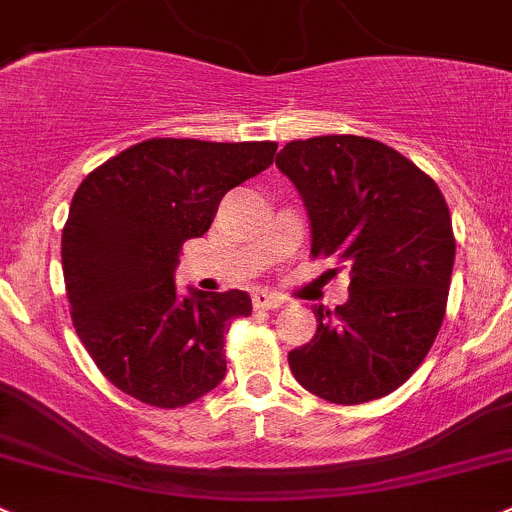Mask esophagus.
Here are the masks:
<instances>
[{"label":"esophagus","instance_id":"esophagus-1","mask_svg":"<svg viewBox=\"0 0 512 512\" xmlns=\"http://www.w3.org/2000/svg\"><path fill=\"white\" fill-rule=\"evenodd\" d=\"M254 308L256 310H276V308H281L283 305V300L278 298V295H273V293H268V291H256L254 293Z\"/></svg>","mask_w":512,"mask_h":512}]
</instances>
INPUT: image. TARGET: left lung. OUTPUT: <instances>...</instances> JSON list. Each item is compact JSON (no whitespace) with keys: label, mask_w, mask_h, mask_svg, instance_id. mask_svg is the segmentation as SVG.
I'll use <instances>...</instances> for the list:
<instances>
[{"label":"left lung","mask_w":512,"mask_h":512,"mask_svg":"<svg viewBox=\"0 0 512 512\" xmlns=\"http://www.w3.org/2000/svg\"><path fill=\"white\" fill-rule=\"evenodd\" d=\"M276 165L308 209L310 256L350 271L347 303L315 305L318 333L288 352L293 377L333 404L387 397L444 323L456 258L444 194L412 160L360 135L293 140Z\"/></svg>","instance_id":"1"}]
</instances>
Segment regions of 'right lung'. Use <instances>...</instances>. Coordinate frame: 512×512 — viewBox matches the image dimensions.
<instances>
[{"label":"right lung","mask_w":512,"mask_h":512,"mask_svg":"<svg viewBox=\"0 0 512 512\" xmlns=\"http://www.w3.org/2000/svg\"><path fill=\"white\" fill-rule=\"evenodd\" d=\"M276 147L152 138L76 189L61 236L71 320L120 392L177 409L224 379V333L251 315L249 293L179 298L175 268L184 241L207 234L221 197L266 170Z\"/></svg>","instance_id":"add662e5"}]
</instances>
